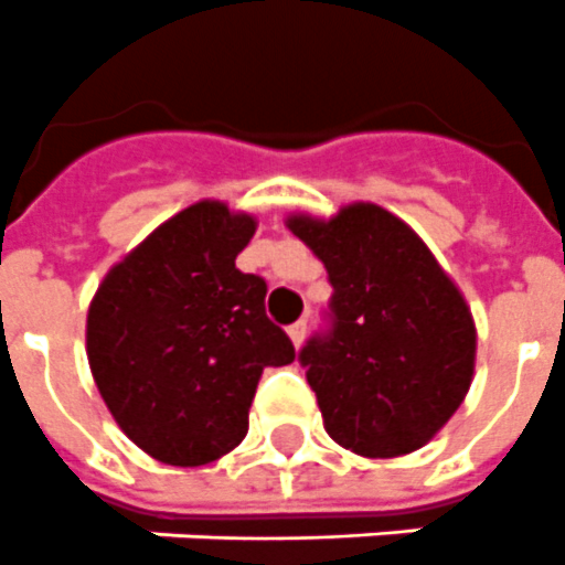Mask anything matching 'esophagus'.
<instances>
[{"label": "esophagus", "instance_id": "1", "mask_svg": "<svg viewBox=\"0 0 565 565\" xmlns=\"http://www.w3.org/2000/svg\"><path fill=\"white\" fill-rule=\"evenodd\" d=\"M288 338H291V344L300 350V347H303V338H306V320H297V323H291V327H288Z\"/></svg>", "mask_w": 565, "mask_h": 565}]
</instances>
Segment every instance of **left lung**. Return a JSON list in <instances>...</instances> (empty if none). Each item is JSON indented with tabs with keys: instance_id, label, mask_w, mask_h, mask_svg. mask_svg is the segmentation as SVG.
Segmentation results:
<instances>
[{
	"instance_id": "obj_1",
	"label": "left lung",
	"mask_w": 565,
	"mask_h": 565,
	"mask_svg": "<svg viewBox=\"0 0 565 565\" xmlns=\"http://www.w3.org/2000/svg\"><path fill=\"white\" fill-rule=\"evenodd\" d=\"M286 227L327 265L332 329L300 361L323 428L361 458L417 452L452 419L476 373V320L428 245L385 206L355 201Z\"/></svg>"
}]
</instances>
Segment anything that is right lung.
I'll return each instance as SVG.
<instances>
[{"label":"right lung","mask_w":565,"mask_h":565,"mask_svg":"<svg viewBox=\"0 0 565 565\" xmlns=\"http://www.w3.org/2000/svg\"><path fill=\"white\" fill-rule=\"evenodd\" d=\"M256 224L250 212L204 198L121 256L89 303L98 394L160 463L204 467L233 452L262 370L295 361L265 315V279L236 268Z\"/></svg>","instance_id":"right-lung-1"}]
</instances>
